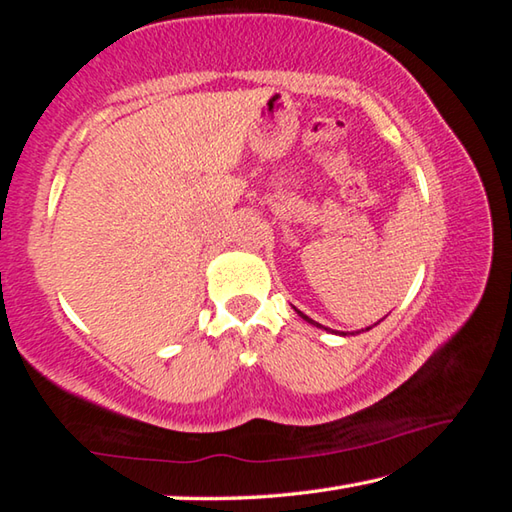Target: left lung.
Segmentation results:
<instances>
[{"label":"left lung","mask_w":512,"mask_h":512,"mask_svg":"<svg viewBox=\"0 0 512 512\" xmlns=\"http://www.w3.org/2000/svg\"><path fill=\"white\" fill-rule=\"evenodd\" d=\"M293 309H296V307H293ZM298 311V309H296ZM298 316L302 318V320H307V323H311V325H316V327H323V325H318L316 323V320H311L309 316H305V314H302V311H298ZM381 320H384V318H381ZM375 325H379V323H375ZM323 329H327V327H323ZM366 329H370V327H366ZM363 332V329H359V332L357 334H361ZM334 334H339V336H350V334H354V332H334Z\"/></svg>","instance_id":"1"}]
</instances>
